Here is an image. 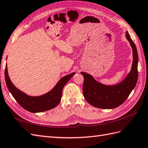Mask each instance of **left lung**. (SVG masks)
<instances>
[{"label": "left lung", "mask_w": 148, "mask_h": 148, "mask_svg": "<svg viewBox=\"0 0 148 148\" xmlns=\"http://www.w3.org/2000/svg\"><path fill=\"white\" fill-rule=\"evenodd\" d=\"M125 36L132 49L133 62L130 72L120 83L107 86L99 83L88 73L81 72L84 76L82 91L84 98L95 107L103 109H112L118 107L128 98L135 88L138 79V54L135 43L127 32Z\"/></svg>", "instance_id": "1"}]
</instances>
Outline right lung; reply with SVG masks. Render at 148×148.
I'll return each mask as SVG.
<instances>
[{
	"instance_id": "obj_1",
	"label": "right lung",
	"mask_w": 148,
	"mask_h": 148,
	"mask_svg": "<svg viewBox=\"0 0 148 148\" xmlns=\"http://www.w3.org/2000/svg\"><path fill=\"white\" fill-rule=\"evenodd\" d=\"M74 74L75 73H73L62 77L52 90L38 97L27 95L12 84L9 77L7 64L5 69V80L8 90L12 97L24 109L32 113H38L49 110L59 104L64 86Z\"/></svg>"
}]
</instances>
